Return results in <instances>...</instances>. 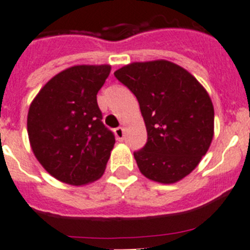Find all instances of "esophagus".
<instances>
[{
	"label": "esophagus",
	"mask_w": 250,
	"mask_h": 250,
	"mask_svg": "<svg viewBox=\"0 0 250 250\" xmlns=\"http://www.w3.org/2000/svg\"><path fill=\"white\" fill-rule=\"evenodd\" d=\"M114 131H115V136H116L118 140H124V136H125V129H124V127H116Z\"/></svg>",
	"instance_id": "esophagus-1"
}]
</instances>
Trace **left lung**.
Returning a JSON list of instances; mask_svg holds the SVG:
<instances>
[{
  "label": "left lung",
  "mask_w": 250,
  "mask_h": 250,
  "mask_svg": "<svg viewBox=\"0 0 250 250\" xmlns=\"http://www.w3.org/2000/svg\"><path fill=\"white\" fill-rule=\"evenodd\" d=\"M114 75L135 95L145 121L146 144L134 151L141 174L163 184L190 174L214 134V107L204 87L165 60L130 63Z\"/></svg>",
  "instance_id": "1"
}]
</instances>
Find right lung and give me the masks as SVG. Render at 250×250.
I'll list each match as a JSON object with an SVG mask.
<instances>
[{
  "mask_svg": "<svg viewBox=\"0 0 250 250\" xmlns=\"http://www.w3.org/2000/svg\"><path fill=\"white\" fill-rule=\"evenodd\" d=\"M109 65L66 68L40 90L28 110L35 156L60 182L83 185L104 174L115 135L104 125L98 95Z\"/></svg>",
  "mask_w": 250,
  "mask_h": 250,
  "instance_id": "add662e5",
  "label": "right lung"
}]
</instances>
